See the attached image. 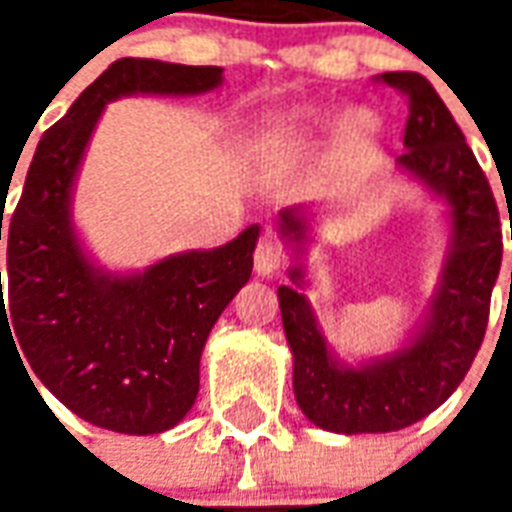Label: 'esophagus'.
<instances>
[{
	"mask_svg": "<svg viewBox=\"0 0 512 512\" xmlns=\"http://www.w3.org/2000/svg\"><path fill=\"white\" fill-rule=\"evenodd\" d=\"M279 266H282V246L274 238H263L255 249V274L271 277Z\"/></svg>",
	"mask_w": 512,
	"mask_h": 512,
	"instance_id": "obj_1",
	"label": "esophagus"
}]
</instances>
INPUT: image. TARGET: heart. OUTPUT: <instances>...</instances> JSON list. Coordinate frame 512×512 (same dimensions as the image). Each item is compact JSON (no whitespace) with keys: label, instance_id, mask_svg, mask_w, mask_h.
Masks as SVG:
<instances>
[{"label":"heart","instance_id":"heart-1","mask_svg":"<svg viewBox=\"0 0 512 512\" xmlns=\"http://www.w3.org/2000/svg\"><path fill=\"white\" fill-rule=\"evenodd\" d=\"M321 123V112L312 106H296L277 115L268 123L266 134H263V145L268 150H290V147L304 145V139L312 134V128ZM345 128L354 136L373 134L378 128V120L373 112L367 109H354L351 115L345 117Z\"/></svg>","mask_w":512,"mask_h":512}]
</instances>
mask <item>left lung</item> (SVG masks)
I'll return each instance as SVG.
<instances>
[{"label":"left lung","instance_id":"obj_1","mask_svg":"<svg viewBox=\"0 0 512 512\" xmlns=\"http://www.w3.org/2000/svg\"><path fill=\"white\" fill-rule=\"evenodd\" d=\"M408 95V123L397 175L428 189L444 205L447 252L428 307L397 348L348 362L326 343L307 252L318 213L310 205L279 211L277 230L293 263L279 285L282 326L293 354V392L304 417L329 433H389L414 425L447 400L469 373L483 343L491 290L502 266V227L494 194L433 84L419 73H384ZM512 235V227H510Z\"/></svg>","mask_w":512,"mask_h":512}]
</instances>
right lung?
<instances>
[{
    "label": "right lung",
    "instance_id": "1",
    "mask_svg": "<svg viewBox=\"0 0 512 512\" xmlns=\"http://www.w3.org/2000/svg\"><path fill=\"white\" fill-rule=\"evenodd\" d=\"M222 82L224 68L213 65L134 57L112 62L40 136L7 224L0 332H10L51 395L98 428L150 436L189 414L213 323L252 277L260 224L216 249L112 271L95 260L73 219L87 147L106 104L117 98L202 95Z\"/></svg>",
    "mask_w": 512,
    "mask_h": 512
}]
</instances>
